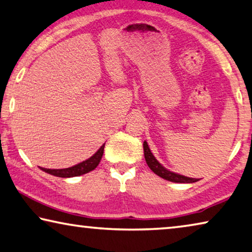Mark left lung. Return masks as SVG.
Masks as SVG:
<instances>
[{
    "label": "left lung",
    "mask_w": 252,
    "mask_h": 252,
    "mask_svg": "<svg viewBox=\"0 0 252 252\" xmlns=\"http://www.w3.org/2000/svg\"><path fill=\"white\" fill-rule=\"evenodd\" d=\"M143 151H145V159H146L147 165L149 166V168L153 170L156 175H158L159 177L166 179V181L174 182V183H195V182H197L196 178H189V177L183 176V175L173 173V171H169L168 169H166L165 167H162L160 163L158 162L157 159L155 158V156L151 154L149 147H148V143L146 141L143 142Z\"/></svg>",
    "instance_id": "left-lung-1"
}]
</instances>
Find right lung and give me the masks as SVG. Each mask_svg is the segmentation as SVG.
Returning <instances> with one entry per match:
<instances>
[{
  "label": "right lung",
  "instance_id": "add662e5",
  "mask_svg": "<svg viewBox=\"0 0 252 252\" xmlns=\"http://www.w3.org/2000/svg\"><path fill=\"white\" fill-rule=\"evenodd\" d=\"M104 146H105V143L101 148H99L96 154L92 156V157L87 159V160L78 163V165H75L73 167H69V168H63V169L42 168V170L46 171V173H48V174H50V175H54V176L63 177V178L81 176V175L90 173V171L96 168L99 161H101L103 153H104Z\"/></svg>",
  "mask_w": 252,
  "mask_h": 252
}]
</instances>
